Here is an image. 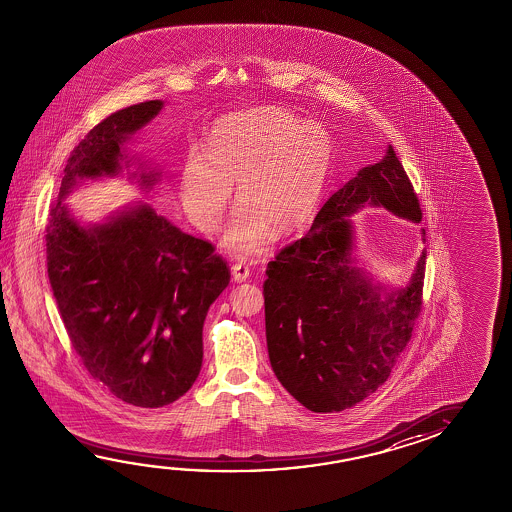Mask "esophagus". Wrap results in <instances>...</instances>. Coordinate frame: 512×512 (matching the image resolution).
I'll list each match as a JSON object with an SVG mask.
<instances>
[{
	"instance_id": "esophagus-1",
	"label": "esophagus",
	"mask_w": 512,
	"mask_h": 512,
	"mask_svg": "<svg viewBox=\"0 0 512 512\" xmlns=\"http://www.w3.org/2000/svg\"><path fill=\"white\" fill-rule=\"evenodd\" d=\"M232 275H234L235 282H246L250 278V268L246 264H234Z\"/></svg>"
}]
</instances>
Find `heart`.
<instances>
[{"instance_id":"obj_1","label":"heart","mask_w":512,"mask_h":512,"mask_svg":"<svg viewBox=\"0 0 512 512\" xmlns=\"http://www.w3.org/2000/svg\"><path fill=\"white\" fill-rule=\"evenodd\" d=\"M332 139L318 123H302L277 107L219 119L205 153L191 148L178 178L185 214L202 232L218 230L232 184L241 200L223 246L241 257L259 253L275 230L293 234L312 218L327 184Z\"/></svg>"}]
</instances>
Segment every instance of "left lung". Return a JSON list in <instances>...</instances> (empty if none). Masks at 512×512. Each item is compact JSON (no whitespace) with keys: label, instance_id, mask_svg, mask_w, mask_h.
Segmentation results:
<instances>
[{"label":"left lung","instance_id":"1","mask_svg":"<svg viewBox=\"0 0 512 512\" xmlns=\"http://www.w3.org/2000/svg\"><path fill=\"white\" fill-rule=\"evenodd\" d=\"M368 205L421 221L393 146L332 194L307 235L285 246L266 271L269 362L278 382L312 412L344 411L375 393L409 343L421 310L425 250L411 280L398 287L375 282L357 266L350 216Z\"/></svg>","mask_w":512,"mask_h":512}]
</instances>
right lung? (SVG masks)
I'll return each mask as SVG.
<instances>
[{"mask_svg": "<svg viewBox=\"0 0 512 512\" xmlns=\"http://www.w3.org/2000/svg\"><path fill=\"white\" fill-rule=\"evenodd\" d=\"M162 107L144 101L94 126L68 159L46 228L51 291L75 352L109 393L146 409L175 402L200 375L203 321L230 282L227 262L150 203L84 225L64 200L134 162L128 176L150 193L160 171L130 157L126 143Z\"/></svg>", "mask_w": 512, "mask_h": 512, "instance_id": "1", "label": "right lung"}]
</instances>
